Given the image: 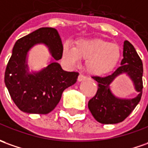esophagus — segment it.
Listing matches in <instances>:
<instances>
[{
  "mask_svg": "<svg viewBox=\"0 0 148 148\" xmlns=\"http://www.w3.org/2000/svg\"><path fill=\"white\" fill-rule=\"evenodd\" d=\"M87 77H85V76H83L82 74H79L78 77V82H82V81H84V80H86L87 79Z\"/></svg>",
  "mask_w": 148,
  "mask_h": 148,
  "instance_id": "1",
  "label": "esophagus"
}]
</instances>
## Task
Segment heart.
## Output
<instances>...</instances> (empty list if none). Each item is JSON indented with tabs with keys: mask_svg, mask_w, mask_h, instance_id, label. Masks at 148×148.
Segmentation results:
<instances>
[{
	"mask_svg": "<svg viewBox=\"0 0 148 148\" xmlns=\"http://www.w3.org/2000/svg\"><path fill=\"white\" fill-rule=\"evenodd\" d=\"M62 57L70 66H75L86 59L85 69L94 76H103L116 69L121 57L119 45L102 39H81L74 46L65 43Z\"/></svg>",
	"mask_w": 148,
	"mask_h": 148,
	"instance_id": "1",
	"label": "heart"
}]
</instances>
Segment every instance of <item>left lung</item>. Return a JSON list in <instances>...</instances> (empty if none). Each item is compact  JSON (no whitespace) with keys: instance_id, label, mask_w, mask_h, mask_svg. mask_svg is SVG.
I'll return each mask as SVG.
<instances>
[{"instance_id":"obj_1","label":"left lung","mask_w":148,"mask_h":148,"mask_svg":"<svg viewBox=\"0 0 148 148\" xmlns=\"http://www.w3.org/2000/svg\"><path fill=\"white\" fill-rule=\"evenodd\" d=\"M126 74L132 81L138 95L134 98H120L112 93L111 82L119 75ZM143 63L134 46L125 40L123 59L112 74L106 77H93L98 82L95 95L89 100L88 108L95 120L102 124H116L129 116L141 99L143 92Z\"/></svg>"}]
</instances>
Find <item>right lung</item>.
<instances>
[{
  "label": "right lung",
  "mask_w": 148,
  "mask_h": 148,
  "mask_svg": "<svg viewBox=\"0 0 148 148\" xmlns=\"http://www.w3.org/2000/svg\"><path fill=\"white\" fill-rule=\"evenodd\" d=\"M45 44L52 60L39 71L30 72L28 53ZM62 43L56 29L42 27L16 41L5 73V83L17 107L24 112L47 114L59 103L62 92L77 82L78 73L62 70L57 61L62 57Z\"/></svg>",
  "instance_id": "obj_1"
}]
</instances>
